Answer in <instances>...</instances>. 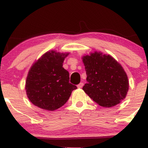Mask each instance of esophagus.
Returning a JSON list of instances; mask_svg holds the SVG:
<instances>
[{"label":"esophagus","instance_id":"34e87169","mask_svg":"<svg viewBox=\"0 0 148 148\" xmlns=\"http://www.w3.org/2000/svg\"><path fill=\"white\" fill-rule=\"evenodd\" d=\"M83 86H84V84H83V83H80V84L77 86V87L79 88H81Z\"/></svg>","mask_w":148,"mask_h":148}]
</instances>
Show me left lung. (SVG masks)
Instances as JSON below:
<instances>
[{"instance_id":"left-lung-1","label":"left lung","mask_w":148,"mask_h":148,"mask_svg":"<svg viewBox=\"0 0 148 148\" xmlns=\"http://www.w3.org/2000/svg\"><path fill=\"white\" fill-rule=\"evenodd\" d=\"M87 84L83 90L100 106L112 107L126 97L128 78L122 66L109 55L95 52L83 58Z\"/></svg>"}]
</instances>
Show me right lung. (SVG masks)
<instances>
[{
  "instance_id": "1",
  "label": "right lung",
  "mask_w": 148,
  "mask_h": 148,
  "mask_svg": "<svg viewBox=\"0 0 148 148\" xmlns=\"http://www.w3.org/2000/svg\"><path fill=\"white\" fill-rule=\"evenodd\" d=\"M68 53H46L32 66L25 82L26 94L34 105L54 111L67 101L77 88L69 83V74L62 67Z\"/></svg>"
}]
</instances>
